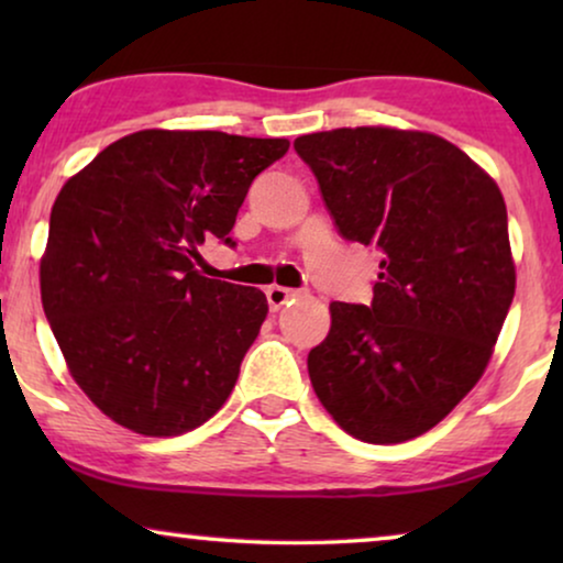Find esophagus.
<instances>
[{
    "label": "esophagus",
    "instance_id": "esophagus-1",
    "mask_svg": "<svg viewBox=\"0 0 563 563\" xmlns=\"http://www.w3.org/2000/svg\"><path fill=\"white\" fill-rule=\"evenodd\" d=\"M295 297H297L295 289L279 287V284H272V287L266 289V299H268V307H272V310H282V307Z\"/></svg>",
    "mask_w": 563,
    "mask_h": 563
}]
</instances>
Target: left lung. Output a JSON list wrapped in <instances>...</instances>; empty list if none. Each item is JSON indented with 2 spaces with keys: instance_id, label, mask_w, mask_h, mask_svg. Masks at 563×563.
<instances>
[{
  "instance_id": "obj_1",
  "label": "left lung",
  "mask_w": 563,
  "mask_h": 563,
  "mask_svg": "<svg viewBox=\"0 0 563 563\" xmlns=\"http://www.w3.org/2000/svg\"><path fill=\"white\" fill-rule=\"evenodd\" d=\"M295 151L338 233L382 253L372 305H330V333L307 356L314 395L353 438L410 441L479 382L512 305L503 191L418 130H328Z\"/></svg>"
}]
</instances>
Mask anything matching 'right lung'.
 <instances>
[{
	"mask_svg": "<svg viewBox=\"0 0 563 563\" xmlns=\"http://www.w3.org/2000/svg\"><path fill=\"white\" fill-rule=\"evenodd\" d=\"M284 137L141 130L71 176L51 210L43 310L91 402L141 435L212 418L266 320V295L207 279L199 245L230 230Z\"/></svg>",
	"mask_w": 563,
	"mask_h": 563,
	"instance_id": "obj_1",
	"label": "right lung"
}]
</instances>
